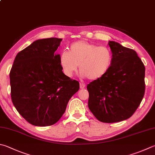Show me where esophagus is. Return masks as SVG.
<instances>
[{"label": "esophagus", "instance_id": "1", "mask_svg": "<svg viewBox=\"0 0 155 155\" xmlns=\"http://www.w3.org/2000/svg\"><path fill=\"white\" fill-rule=\"evenodd\" d=\"M80 87L81 89H84V87H86V84H84V83H81H81L80 84Z\"/></svg>", "mask_w": 155, "mask_h": 155}]
</instances>
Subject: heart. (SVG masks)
I'll return each instance as SVG.
<instances>
[{
    "label": "heart",
    "instance_id": "obj_1",
    "mask_svg": "<svg viewBox=\"0 0 155 155\" xmlns=\"http://www.w3.org/2000/svg\"><path fill=\"white\" fill-rule=\"evenodd\" d=\"M113 59V52L107 46L80 40L69 46L68 52H61L59 63L64 74L68 77L72 76L79 65L82 76L97 80L109 72Z\"/></svg>",
    "mask_w": 155,
    "mask_h": 155
}]
</instances>
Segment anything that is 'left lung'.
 <instances>
[{
	"label": "left lung",
	"instance_id": "8db88e82",
	"mask_svg": "<svg viewBox=\"0 0 155 155\" xmlns=\"http://www.w3.org/2000/svg\"><path fill=\"white\" fill-rule=\"evenodd\" d=\"M113 52L110 70L87 84L88 107L98 121L115 123L135 113L145 92V67L133 49L109 41Z\"/></svg>",
	"mask_w": 155,
	"mask_h": 155
}]
</instances>
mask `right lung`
Here are the masks:
<instances>
[{
  "mask_svg": "<svg viewBox=\"0 0 155 155\" xmlns=\"http://www.w3.org/2000/svg\"><path fill=\"white\" fill-rule=\"evenodd\" d=\"M61 38L38 40L17 53L10 71L11 96L17 111L36 126L56 124L79 81L63 74L55 51Z\"/></svg>",
  "mask_w": 155,
  "mask_h": 155,
  "instance_id": "1",
  "label": "right lung"
}]
</instances>
